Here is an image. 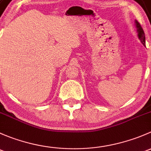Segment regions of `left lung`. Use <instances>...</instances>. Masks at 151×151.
<instances>
[{"instance_id":"8db88e82","label":"left lung","mask_w":151,"mask_h":151,"mask_svg":"<svg viewBox=\"0 0 151 151\" xmlns=\"http://www.w3.org/2000/svg\"><path fill=\"white\" fill-rule=\"evenodd\" d=\"M136 26L137 28V32H138V37L140 39L141 42L142 43L143 45H145V36L144 30H143L142 28L140 25V24L138 22V21L136 20Z\"/></svg>"}]
</instances>
